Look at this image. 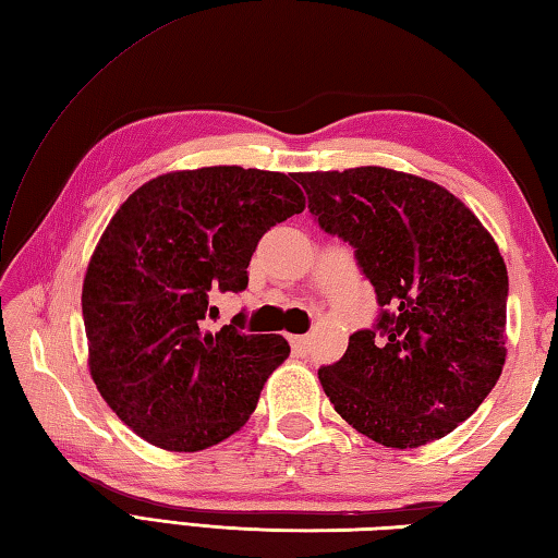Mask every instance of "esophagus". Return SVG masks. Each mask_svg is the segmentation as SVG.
Returning <instances> with one entry per match:
<instances>
[{"label":"esophagus","instance_id":"34e87169","mask_svg":"<svg viewBox=\"0 0 558 558\" xmlns=\"http://www.w3.org/2000/svg\"><path fill=\"white\" fill-rule=\"evenodd\" d=\"M291 350L296 354H306L308 352V338L306 335H291Z\"/></svg>","mask_w":558,"mask_h":558}]
</instances>
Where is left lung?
Segmentation results:
<instances>
[{"label":"left lung","mask_w":558,"mask_h":558,"mask_svg":"<svg viewBox=\"0 0 558 558\" xmlns=\"http://www.w3.org/2000/svg\"><path fill=\"white\" fill-rule=\"evenodd\" d=\"M325 233L354 247L381 315L318 369L356 433L391 449L449 435L506 364L508 269L471 208L423 177L352 167L299 172Z\"/></svg>","instance_id":"obj_1"}]
</instances>
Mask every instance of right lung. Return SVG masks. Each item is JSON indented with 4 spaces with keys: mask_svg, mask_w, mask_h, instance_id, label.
Segmentation results:
<instances>
[{
    "mask_svg": "<svg viewBox=\"0 0 558 558\" xmlns=\"http://www.w3.org/2000/svg\"><path fill=\"white\" fill-rule=\"evenodd\" d=\"M289 174L202 167L155 177L109 220L82 283L89 374L135 435L167 451L223 442L291 347L204 330L211 291H243L259 238L301 214Z\"/></svg>",
    "mask_w": 558,
    "mask_h": 558,
    "instance_id": "1",
    "label": "right lung"
}]
</instances>
